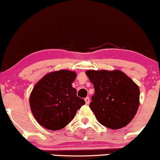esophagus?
Wrapping results in <instances>:
<instances>
[{"mask_svg": "<svg viewBox=\"0 0 160 160\" xmlns=\"http://www.w3.org/2000/svg\"><path fill=\"white\" fill-rule=\"evenodd\" d=\"M85 103H86V104L88 105L89 103H90V98L89 97L85 98Z\"/></svg>", "mask_w": 160, "mask_h": 160, "instance_id": "34e87169", "label": "esophagus"}]
</instances>
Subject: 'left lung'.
Instances as JSON below:
<instances>
[{
  "instance_id": "1",
  "label": "left lung",
  "mask_w": 160,
  "mask_h": 160,
  "mask_svg": "<svg viewBox=\"0 0 160 160\" xmlns=\"http://www.w3.org/2000/svg\"><path fill=\"white\" fill-rule=\"evenodd\" d=\"M95 93L89 107L101 124L110 129H120L129 124L139 107L140 90L123 72L88 70Z\"/></svg>"
}]
</instances>
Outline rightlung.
Returning <instances> with one entry per match:
<instances>
[{"mask_svg":"<svg viewBox=\"0 0 160 160\" xmlns=\"http://www.w3.org/2000/svg\"><path fill=\"white\" fill-rule=\"evenodd\" d=\"M76 72L61 69L44 75L30 96L32 113L39 124L51 130L62 129L75 118L85 101L72 85Z\"/></svg>","mask_w":160,"mask_h":160,"instance_id":"right-lung-1","label":"right lung"}]
</instances>
